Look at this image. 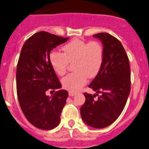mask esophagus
<instances>
[{"mask_svg":"<svg viewBox=\"0 0 149 149\" xmlns=\"http://www.w3.org/2000/svg\"><path fill=\"white\" fill-rule=\"evenodd\" d=\"M76 93H74V92H69V96H70V97H74V96L76 95Z\"/></svg>","mask_w":149,"mask_h":149,"instance_id":"obj_1","label":"esophagus"}]
</instances>
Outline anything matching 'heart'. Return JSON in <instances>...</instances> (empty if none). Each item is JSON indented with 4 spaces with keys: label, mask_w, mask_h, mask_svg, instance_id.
Instances as JSON below:
<instances>
[{
    "label": "heart",
    "mask_w": 149,
    "mask_h": 149,
    "mask_svg": "<svg viewBox=\"0 0 149 149\" xmlns=\"http://www.w3.org/2000/svg\"><path fill=\"white\" fill-rule=\"evenodd\" d=\"M63 54L52 52L49 60L57 74H65L69 62L73 64L74 72L62 79V85L67 90L77 92L87 84V77L92 78L100 72L104 62V48L97 41L87 42L79 39L70 41L62 47Z\"/></svg>",
    "instance_id": "b5f03b06"
}]
</instances>
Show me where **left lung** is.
I'll use <instances>...</instances> for the list:
<instances>
[{"instance_id": "1", "label": "left lung", "mask_w": 149, "mask_h": 149, "mask_svg": "<svg viewBox=\"0 0 149 149\" xmlns=\"http://www.w3.org/2000/svg\"><path fill=\"white\" fill-rule=\"evenodd\" d=\"M102 42L104 62L100 72L89 85L97 94L84 93L80 108L83 121L91 127L102 129L116 121L122 112L131 89L129 61L122 44L106 33L93 36ZM99 93L101 96L94 100Z\"/></svg>"}]
</instances>
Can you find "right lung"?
<instances>
[{
  "mask_svg": "<svg viewBox=\"0 0 149 149\" xmlns=\"http://www.w3.org/2000/svg\"><path fill=\"white\" fill-rule=\"evenodd\" d=\"M68 40L41 31L28 38L22 47L16 70L17 98L26 119L38 129L49 130L60 124L68 92L60 89L52 97L46 94L47 90L62 87L49 57L51 50Z\"/></svg>",
  "mask_w": 149,
  "mask_h": 149,
  "instance_id": "right-lung-1",
  "label": "right lung"
}]
</instances>
